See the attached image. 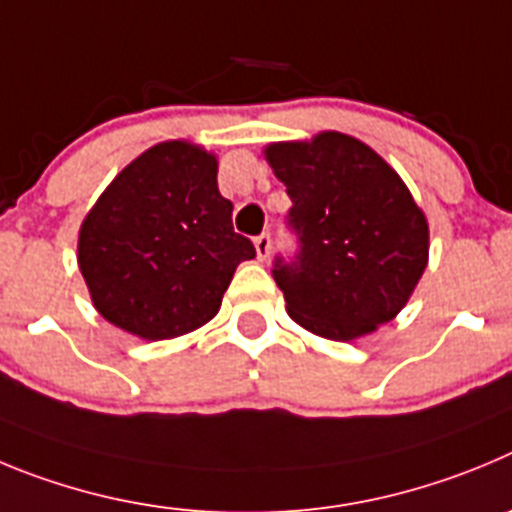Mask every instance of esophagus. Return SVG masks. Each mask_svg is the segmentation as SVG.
Returning a JSON list of instances; mask_svg holds the SVG:
<instances>
[{
  "instance_id": "34e87169",
  "label": "esophagus",
  "mask_w": 512,
  "mask_h": 512,
  "mask_svg": "<svg viewBox=\"0 0 512 512\" xmlns=\"http://www.w3.org/2000/svg\"><path fill=\"white\" fill-rule=\"evenodd\" d=\"M255 250L257 260H267V257H270V234L262 232L260 237H255Z\"/></svg>"
}]
</instances>
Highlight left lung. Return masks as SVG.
Here are the masks:
<instances>
[{
  "label": "left lung",
  "mask_w": 512,
  "mask_h": 512,
  "mask_svg": "<svg viewBox=\"0 0 512 512\" xmlns=\"http://www.w3.org/2000/svg\"><path fill=\"white\" fill-rule=\"evenodd\" d=\"M265 153L293 201L285 224L296 250L273 260L290 319L334 342L388 324L428 260V224L411 191L375 150L342 132Z\"/></svg>",
  "instance_id": "obj_1"
}]
</instances>
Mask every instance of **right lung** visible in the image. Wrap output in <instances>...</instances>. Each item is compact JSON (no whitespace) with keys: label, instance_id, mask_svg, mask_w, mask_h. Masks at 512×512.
Segmentation results:
<instances>
[{"label":"right lung","instance_id":"1","mask_svg":"<svg viewBox=\"0 0 512 512\" xmlns=\"http://www.w3.org/2000/svg\"><path fill=\"white\" fill-rule=\"evenodd\" d=\"M255 245L232 227L216 158L163 142L132 160L101 193L78 234V267L96 311L158 342L214 319Z\"/></svg>","mask_w":512,"mask_h":512}]
</instances>
